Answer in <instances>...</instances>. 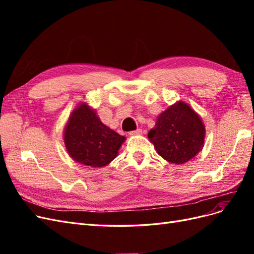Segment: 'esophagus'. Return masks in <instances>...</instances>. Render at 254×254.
Instances as JSON below:
<instances>
[{
  "mask_svg": "<svg viewBox=\"0 0 254 254\" xmlns=\"http://www.w3.org/2000/svg\"><path fill=\"white\" fill-rule=\"evenodd\" d=\"M142 129H136V130H133V131H130L129 132V134L130 135H140V134H142Z\"/></svg>",
  "mask_w": 254,
  "mask_h": 254,
  "instance_id": "obj_1",
  "label": "esophagus"
}]
</instances>
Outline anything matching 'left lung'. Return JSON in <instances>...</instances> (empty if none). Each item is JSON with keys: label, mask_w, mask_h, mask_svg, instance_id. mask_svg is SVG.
I'll return each instance as SVG.
<instances>
[{"label": "left lung", "mask_w": 254, "mask_h": 254, "mask_svg": "<svg viewBox=\"0 0 254 254\" xmlns=\"http://www.w3.org/2000/svg\"><path fill=\"white\" fill-rule=\"evenodd\" d=\"M205 127L199 114L186 102L178 101L157 118L148 139L158 155L173 164L195 158L204 145Z\"/></svg>", "instance_id": "8db88e82"}]
</instances>
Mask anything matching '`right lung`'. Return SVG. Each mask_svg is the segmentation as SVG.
I'll list each match as a JSON object with an SVG mask.
<instances>
[{
    "instance_id": "obj_1",
    "label": "right lung",
    "mask_w": 254,
    "mask_h": 254,
    "mask_svg": "<svg viewBox=\"0 0 254 254\" xmlns=\"http://www.w3.org/2000/svg\"><path fill=\"white\" fill-rule=\"evenodd\" d=\"M125 141L124 135L104 124L88 103L76 106L64 130V142L68 156L75 162L93 168L108 165L118 157Z\"/></svg>"
}]
</instances>
